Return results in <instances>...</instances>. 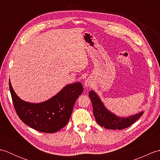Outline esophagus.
<instances>
[{
	"instance_id": "1",
	"label": "esophagus",
	"mask_w": 160,
	"mask_h": 160,
	"mask_svg": "<svg viewBox=\"0 0 160 160\" xmlns=\"http://www.w3.org/2000/svg\"><path fill=\"white\" fill-rule=\"evenodd\" d=\"M92 83H93L92 80H91L90 78H87L85 81H84V85H85L86 87H91V85H92Z\"/></svg>"
}]
</instances>
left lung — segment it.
I'll use <instances>...</instances> for the list:
<instances>
[{
	"instance_id": "8db88e82",
	"label": "left lung",
	"mask_w": 160,
	"mask_h": 160,
	"mask_svg": "<svg viewBox=\"0 0 160 160\" xmlns=\"http://www.w3.org/2000/svg\"><path fill=\"white\" fill-rule=\"evenodd\" d=\"M89 96L93 105V114L97 123L107 129L122 130L128 128L144 113V111H140L128 117H119L107 109L94 91H91Z\"/></svg>"
}]
</instances>
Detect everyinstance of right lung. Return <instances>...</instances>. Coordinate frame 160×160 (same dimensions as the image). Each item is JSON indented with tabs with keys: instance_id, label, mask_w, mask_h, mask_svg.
<instances>
[{
	"instance_id": "add662e5",
	"label": "right lung",
	"mask_w": 160,
	"mask_h": 160,
	"mask_svg": "<svg viewBox=\"0 0 160 160\" xmlns=\"http://www.w3.org/2000/svg\"><path fill=\"white\" fill-rule=\"evenodd\" d=\"M13 106L24 123L36 131L53 133L67 124L77 98L83 92L80 82L67 84L58 93L42 102H25L17 96L9 82Z\"/></svg>"
}]
</instances>
